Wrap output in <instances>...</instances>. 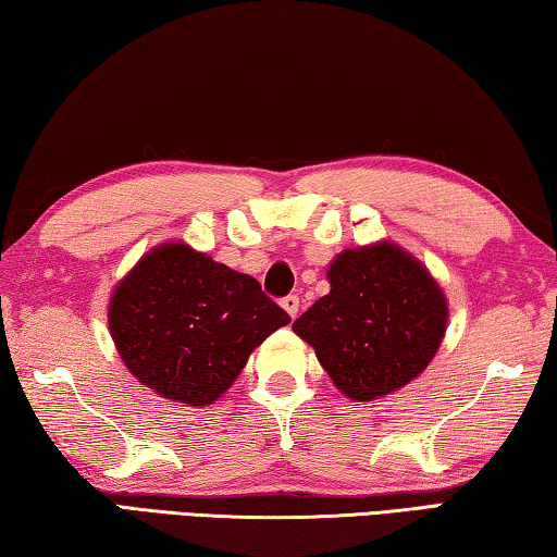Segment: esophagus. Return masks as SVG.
<instances>
[{
	"label": "esophagus",
	"mask_w": 557,
	"mask_h": 557,
	"mask_svg": "<svg viewBox=\"0 0 557 557\" xmlns=\"http://www.w3.org/2000/svg\"><path fill=\"white\" fill-rule=\"evenodd\" d=\"M282 309H285V312L289 314V317H297V312H299V297L297 295H287V297H282Z\"/></svg>",
	"instance_id": "1"
}]
</instances>
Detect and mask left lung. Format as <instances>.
Wrapping results in <instances>:
<instances>
[{"label":"left lung","mask_w":557,"mask_h":557,"mask_svg":"<svg viewBox=\"0 0 557 557\" xmlns=\"http://www.w3.org/2000/svg\"><path fill=\"white\" fill-rule=\"evenodd\" d=\"M332 292L292 329L354 400H373L425 371L447 324L430 272L391 243L346 250L329 268Z\"/></svg>","instance_id":"obj_1"}]
</instances>
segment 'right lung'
Wrapping results in <instances>:
<instances>
[{
  "label": "right lung",
  "instance_id": "obj_1",
  "mask_svg": "<svg viewBox=\"0 0 557 557\" xmlns=\"http://www.w3.org/2000/svg\"><path fill=\"white\" fill-rule=\"evenodd\" d=\"M287 322L256 277L182 243L139 260L110 301L112 342L132 375L188 405L228 391L252 348Z\"/></svg>",
  "mask_w": 557,
  "mask_h": 557
}]
</instances>
